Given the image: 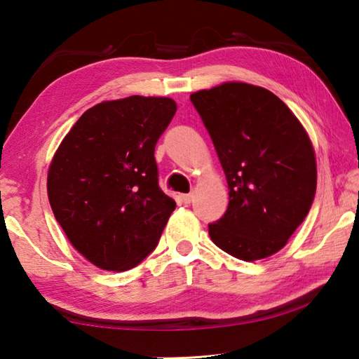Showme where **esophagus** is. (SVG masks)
<instances>
[{"label":"esophagus","mask_w":359,"mask_h":359,"mask_svg":"<svg viewBox=\"0 0 359 359\" xmlns=\"http://www.w3.org/2000/svg\"><path fill=\"white\" fill-rule=\"evenodd\" d=\"M180 201L184 203H191L193 202V194H182Z\"/></svg>","instance_id":"obj_1"}]
</instances>
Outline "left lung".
<instances>
[{
	"instance_id": "left-lung-1",
	"label": "left lung",
	"mask_w": 359,
	"mask_h": 359,
	"mask_svg": "<svg viewBox=\"0 0 359 359\" xmlns=\"http://www.w3.org/2000/svg\"><path fill=\"white\" fill-rule=\"evenodd\" d=\"M224 168L230 203L211 241L242 261L284 248L316 193L311 142L288 106L264 88L230 81L189 95Z\"/></svg>"
}]
</instances>
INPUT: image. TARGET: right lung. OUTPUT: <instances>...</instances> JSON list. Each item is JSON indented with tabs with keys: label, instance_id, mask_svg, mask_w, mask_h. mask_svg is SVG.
<instances>
[{
	"label": "right lung",
	"instance_id": "obj_1",
	"mask_svg": "<svg viewBox=\"0 0 359 359\" xmlns=\"http://www.w3.org/2000/svg\"><path fill=\"white\" fill-rule=\"evenodd\" d=\"M175 111L168 97L102 102L77 120L52 158L53 216L98 269H134L157 247L175 202L158 187L154 149Z\"/></svg>",
	"mask_w": 359,
	"mask_h": 359
}]
</instances>
